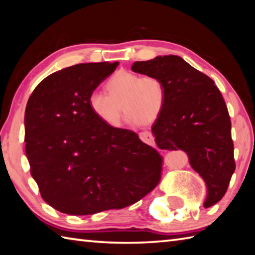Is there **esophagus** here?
Listing matches in <instances>:
<instances>
[{
    "label": "esophagus",
    "instance_id": "34e87169",
    "mask_svg": "<svg viewBox=\"0 0 255 255\" xmlns=\"http://www.w3.org/2000/svg\"><path fill=\"white\" fill-rule=\"evenodd\" d=\"M139 138L141 141H144V143L148 144V145H155V141H154V137L152 133L149 131H143L139 133Z\"/></svg>",
    "mask_w": 255,
    "mask_h": 255
}]
</instances>
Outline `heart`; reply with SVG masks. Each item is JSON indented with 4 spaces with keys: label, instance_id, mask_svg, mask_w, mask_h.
Segmentation results:
<instances>
[{
    "label": "heart",
    "instance_id": "1",
    "mask_svg": "<svg viewBox=\"0 0 255 255\" xmlns=\"http://www.w3.org/2000/svg\"><path fill=\"white\" fill-rule=\"evenodd\" d=\"M108 94L93 91L89 96L92 114L108 127L122 122L121 106L129 124L149 125L156 122L165 108L166 86L158 76H140L129 71H118L106 83Z\"/></svg>",
    "mask_w": 255,
    "mask_h": 255
}]
</instances>
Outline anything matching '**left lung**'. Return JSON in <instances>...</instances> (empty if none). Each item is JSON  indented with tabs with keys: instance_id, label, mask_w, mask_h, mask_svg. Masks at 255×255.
I'll use <instances>...</instances> for the list:
<instances>
[{
	"instance_id": "1",
	"label": "left lung",
	"mask_w": 255,
	"mask_h": 255,
	"mask_svg": "<svg viewBox=\"0 0 255 255\" xmlns=\"http://www.w3.org/2000/svg\"><path fill=\"white\" fill-rule=\"evenodd\" d=\"M131 71L158 76L166 86L167 100L152 126L159 149L187 153L193 170L205 181V208L225 195L235 171L231 119L214 81L175 55L135 62Z\"/></svg>"
}]
</instances>
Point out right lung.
I'll return each instance as SVG.
<instances>
[{"mask_svg":"<svg viewBox=\"0 0 255 255\" xmlns=\"http://www.w3.org/2000/svg\"><path fill=\"white\" fill-rule=\"evenodd\" d=\"M118 63H85L42 80L24 112L25 155L42 199L60 213L93 215L140 200L161 178V156L136 132L102 124L89 96Z\"/></svg>","mask_w":255,"mask_h":255,"instance_id":"1","label":"right lung"}]
</instances>
